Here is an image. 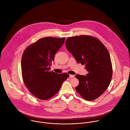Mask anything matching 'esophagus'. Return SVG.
<instances>
[{
	"instance_id": "34e87169",
	"label": "esophagus",
	"mask_w": 130,
	"mask_h": 130,
	"mask_svg": "<svg viewBox=\"0 0 130 130\" xmlns=\"http://www.w3.org/2000/svg\"><path fill=\"white\" fill-rule=\"evenodd\" d=\"M70 78H73V77H74V75H72V74H70Z\"/></svg>"
}]
</instances>
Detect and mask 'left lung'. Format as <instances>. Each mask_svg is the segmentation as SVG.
I'll list each match as a JSON object with an SVG mask.
<instances>
[{
	"label": "left lung",
	"instance_id": "left-lung-1",
	"mask_svg": "<svg viewBox=\"0 0 130 130\" xmlns=\"http://www.w3.org/2000/svg\"><path fill=\"white\" fill-rule=\"evenodd\" d=\"M66 45L88 72L86 76L75 75L79 80L76 92L87 101L94 100L105 92L111 81L112 64L108 50L98 38L90 36L68 37Z\"/></svg>",
	"mask_w": 130,
	"mask_h": 130
}]
</instances>
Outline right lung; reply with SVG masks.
Returning <instances> with one entry per match:
<instances>
[{
    "label": "right lung",
    "instance_id": "add662e5",
    "mask_svg": "<svg viewBox=\"0 0 130 130\" xmlns=\"http://www.w3.org/2000/svg\"><path fill=\"white\" fill-rule=\"evenodd\" d=\"M65 37L39 39L24 50L21 58V72L25 87L35 96L47 100L58 92L67 73L49 71L55 56L63 45Z\"/></svg>",
    "mask_w": 130,
    "mask_h": 130
}]
</instances>
